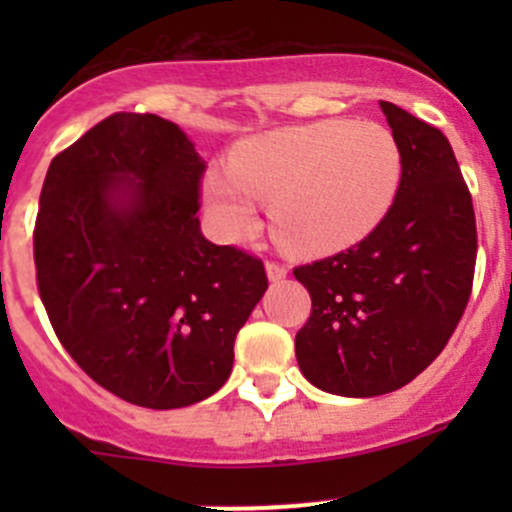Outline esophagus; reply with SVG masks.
I'll use <instances>...</instances> for the list:
<instances>
[{"label": "esophagus", "instance_id": "obj_1", "mask_svg": "<svg viewBox=\"0 0 512 512\" xmlns=\"http://www.w3.org/2000/svg\"><path fill=\"white\" fill-rule=\"evenodd\" d=\"M287 272H289V270H287V265H282V262H275V260L267 262V277H270L272 282L285 280Z\"/></svg>", "mask_w": 512, "mask_h": 512}]
</instances>
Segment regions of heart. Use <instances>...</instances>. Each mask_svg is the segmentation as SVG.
Listing matches in <instances>:
<instances>
[{
	"label": "heart",
	"mask_w": 512,
	"mask_h": 512,
	"mask_svg": "<svg viewBox=\"0 0 512 512\" xmlns=\"http://www.w3.org/2000/svg\"><path fill=\"white\" fill-rule=\"evenodd\" d=\"M404 173L399 141L369 121H317L235 146L225 170L205 175L208 213L227 237L257 223L270 203L277 242L299 257L342 252L381 225Z\"/></svg>",
	"instance_id": "obj_1"
}]
</instances>
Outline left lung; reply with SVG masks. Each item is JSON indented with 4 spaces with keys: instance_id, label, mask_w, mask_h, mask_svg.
Masks as SVG:
<instances>
[{
    "instance_id": "1",
    "label": "left lung",
    "mask_w": 512,
    "mask_h": 512,
    "mask_svg": "<svg viewBox=\"0 0 512 512\" xmlns=\"http://www.w3.org/2000/svg\"><path fill=\"white\" fill-rule=\"evenodd\" d=\"M404 173L394 205L349 250L294 267L312 314L294 337L302 374L354 399L414 381L456 332L476 272V213L448 138L389 101Z\"/></svg>"
}]
</instances>
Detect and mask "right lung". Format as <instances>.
Instances as JSON below:
<instances>
[{"label": "right lung", "instance_id": "right-lung-1", "mask_svg": "<svg viewBox=\"0 0 512 512\" xmlns=\"http://www.w3.org/2000/svg\"><path fill=\"white\" fill-rule=\"evenodd\" d=\"M205 160L175 123L113 113L51 160L34 225L36 287L56 337L143 409L213 396L267 289L265 265L200 232Z\"/></svg>", "mask_w": 512, "mask_h": 512}]
</instances>
